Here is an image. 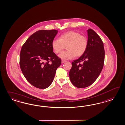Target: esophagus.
<instances>
[{"mask_svg":"<svg viewBox=\"0 0 125 125\" xmlns=\"http://www.w3.org/2000/svg\"><path fill=\"white\" fill-rule=\"evenodd\" d=\"M65 61L64 60H61V63L63 64V63H65Z\"/></svg>","mask_w":125,"mask_h":125,"instance_id":"34e87169","label":"esophagus"}]
</instances>
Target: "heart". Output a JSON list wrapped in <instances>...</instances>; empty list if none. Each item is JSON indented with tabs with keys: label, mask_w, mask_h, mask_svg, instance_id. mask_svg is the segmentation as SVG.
Masks as SVG:
<instances>
[{
	"label": "heart",
	"mask_w": 125,
	"mask_h": 125,
	"mask_svg": "<svg viewBox=\"0 0 125 125\" xmlns=\"http://www.w3.org/2000/svg\"><path fill=\"white\" fill-rule=\"evenodd\" d=\"M88 39L79 33L70 31L61 34L59 39H54L52 42V50L56 53H60L66 46L67 50L60 53L59 58L62 60H71L75 56L80 57L86 51Z\"/></svg>",
	"instance_id": "1"
}]
</instances>
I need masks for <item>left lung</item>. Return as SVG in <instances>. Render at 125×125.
<instances>
[{"instance_id": "left-lung-1", "label": "left lung", "mask_w": 125, "mask_h": 125, "mask_svg": "<svg viewBox=\"0 0 125 125\" xmlns=\"http://www.w3.org/2000/svg\"><path fill=\"white\" fill-rule=\"evenodd\" d=\"M88 46L86 51L72 62L69 72L70 80L79 88L90 86L98 77L103 68L105 51L102 39L93 30H87ZM82 62V64L80 63Z\"/></svg>"}]
</instances>
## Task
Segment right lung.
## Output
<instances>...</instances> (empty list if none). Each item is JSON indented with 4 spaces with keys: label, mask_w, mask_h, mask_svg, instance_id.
<instances>
[{
    "label": "right lung",
    "mask_w": 125,
    "mask_h": 125,
    "mask_svg": "<svg viewBox=\"0 0 125 125\" xmlns=\"http://www.w3.org/2000/svg\"><path fill=\"white\" fill-rule=\"evenodd\" d=\"M58 31L40 30L32 34L22 46L20 66L27 81L39 89L50 86L61 63L53 52L52 42ZM52 62V63H50Z\"/></svg>",
    "instance_id": "right-lung-1"
}]
</instances>
